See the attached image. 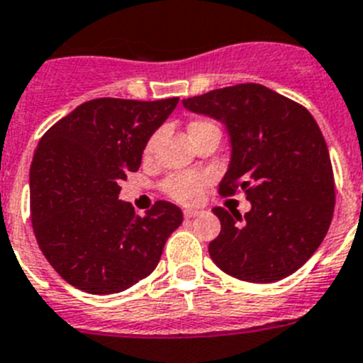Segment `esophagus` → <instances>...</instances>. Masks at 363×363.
Returning <instances> with one entry per match:
<instances>
[{
  "label": "esophagus",
  "mask_w": 363,
  "mask_h": 363,
  "mask_svg": "<svg viewBox=\"0 0 363 363\" xmlns=\"http://www.w3.org/2000/svg\"><path fill=\"white\" fill-rule=\"evenodd\" d=\"M199 214H201V212L196 211V208H185V211H184L185 219H192V218H196V216H199Z\"/></svg>",
  "instance_id": "1"
}]
</instances>
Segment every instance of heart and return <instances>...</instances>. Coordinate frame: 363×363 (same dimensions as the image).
<instances>
[{"instance_id":"1","label":"heart","mask_w":363,"mask_h":363,"mask_svg":"<svg viewBox=\"0 0 363 363\" xmlns=\"http://www.w3.org/2000/svg\"><path fill=\"white\" fill-rule=\"evenodd\" d=\"M212 125L216 124L212 121H208V118H198V121L189 124V135H194V133L201 131V129L212 128ZM156 140H158V136L156 135L151 136V140L147 142V145H145L144 149L145 156H149L152 151H155ZM208 182H211V176H208L207 172H201V171L174 172V174L167 176V178L162 182V191H164L169 198L174 199V201H179V203H185V205H192L201 199Z\"/></svg>"}]
</instances>
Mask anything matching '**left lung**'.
I'll return each mask as SVG.
<instances>
[{"mask_svg": "<svg viewBox=\"0 0 363 363\" xmlns=\"http://www.w3.org/2000/svg\"><path fill=\"white\" fill-rule=\"evenodd\" d=\"M194 113L227 125L232 160L219 194L245 192L250 212L214 207L221 232L208 245L219 270L239 281L275 282L320 247L333 219L335 178L311 113L255 82L184 99Z\"/></svg>", "mask_w": 363, "mask_h": 363, "instance_id": "left-lung-1", "label": "left lung"}]
</instances>
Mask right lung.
<instances>
[{
  "label": "right lung",
  "mask_w": 363,
  "mask_h": 363,
  "mask_svg": "<svg viewBox=\"0 0 363 363\" xmlns=\"http://www.w3.org/2000/svg\"><path fill=\"white\" fill-rule=\"evenodd\" d=\"M179 99H93L43 135L30 165V218L46 261L68 284L118 294L152 274L184 214L156 201L145 218L118 199L149 136Z\"/></svg>",
  "instance_id": "1"
}]
</instances>
